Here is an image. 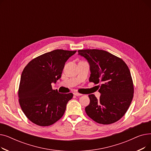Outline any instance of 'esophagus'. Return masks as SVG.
Segmentation results:
<instances>
[{"mask_svg":"<svg viewBox=\"0 0 151 151\" xmlns=\"http://www.w3.org/2000/svg\"><path fill=\"white\" fill-rule=\"evenodd\" d=\"M73 94L75 95V96H81V95H82L81 93H78V92H74Z\"/></svg>","mask_w":151,"mask_h":151,"instance_id":"obj_1","label":"esophagus"}]
</instances>
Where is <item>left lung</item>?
Returning <instances> with one entry per match:
<instances>
[{
  "label": "left lung",
  "instance_id": "8db88e82",
  "mask_svg": "<svg viewBox=\"0 0 151 151\" xmlns=\"http://www.w3.org/2000/svg\"><path fill=\"white\" fill-rule=\"evenodd\" d=\"M78 54L89 63V81L101 84L97 100L89 95V105L85 111L88 116L99 124L114 123L124 116L133 97L134 87L130 70L121 58L104 50H80Z\"/></svg>",
  "mask_w": 151,
  "mask_h": 151
}]
</instances>
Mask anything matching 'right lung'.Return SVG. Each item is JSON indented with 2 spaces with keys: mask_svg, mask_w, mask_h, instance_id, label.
<instances>
[{
  "mask_svg": "<svg viewBox=\"0 0 151 151\" xmlns=\"http://www.w3.org/2000/svg\"><path fill=\"white\" fill-rule=\"evenodd\" d=\"M76 52L55 50L34 58L24 68L18 89L19 102L32 122L49 126L63 116L73 95L59 93L52 89L51 83L61 78L66 61Z\"/></svg>",
  "mask_w": 151,
  "mask_h": 151,
  "instance_id": "1",
  "label": "right lung"
}]
</instances>
